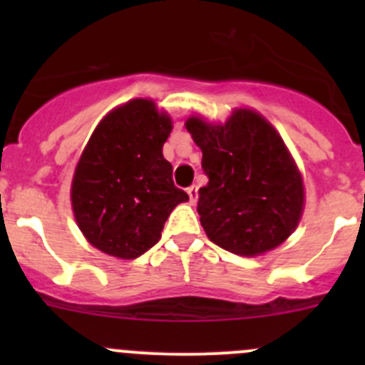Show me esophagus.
<instances>
[{
	"mask_svg": "<svg viewBox=\"0 0 365 365\" xmlns=\"http://www.w3.org/2000/svg\"><path fill=\"white\" fill-rule=\"evenodd\" d=\"M187 194H189V200H190V203H196L197 201V187L196 185H190L189 189H187Z\"/></svg>",
	"mask_w": 365,
	"mask_h": 365,
	"instance_id": "esophagus-1",
	"label": "esophagus"
}]
</instances>
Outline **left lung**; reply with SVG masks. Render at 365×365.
<instances>
[{
	"mask_svg": "<svg viewBox=\"0 0 365 365\" xmlns=\"http://www.w3.org/2000/svg\"><path fill=\"white\" fill-rule=\"evenodd\" d=\"M185 127L203 152L197 213L210 240L240 256L281 245L302 217L304 182L277 130L251 109L224 125L190 116Z\"/></svg>",
	"mask_w": 365,
	"mask_h": 365,
	"instance_id": "1",
	"label": "left lung"
}]
</instances>
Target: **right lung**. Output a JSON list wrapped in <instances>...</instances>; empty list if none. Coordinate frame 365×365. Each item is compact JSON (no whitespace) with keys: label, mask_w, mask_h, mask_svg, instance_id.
<instances>
[{"label":"right lung","mask_w":365,"mask_h":365,"mask_svg":"<svg viewBox=\"0 0 365 365\" xmlns=\"http://www.w3.org/2000/svg\"><path fill=\"white\" fill-rule=\"evenodd\" d=\"M171 118L146 98L111 111L91 134L72 180L77 226L98 251L134 259L159 242L169 213L189 200L162 155Z\"/></svg>","instance_id":"add662e5"}]
</instances>
